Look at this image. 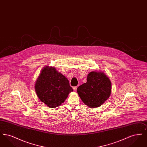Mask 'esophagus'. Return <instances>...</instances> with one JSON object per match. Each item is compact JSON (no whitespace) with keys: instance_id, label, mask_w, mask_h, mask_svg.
I'll list each match as a JSON object with an SVG mask.
<instances>
[{"instance_id":"1","label":"esophagus","mask_w":147,"mask_h":147,"mask_svg":"<svg viewBox=\"0 0 147 147\" xmlns=\"http://www.w3.org/2000/svg\"><path fill=\"white\" fill-rule=\"evenodd\" d=\"M73 90H74V91H77V86H74V87H73Z\"/></svg>"}]
</instances>
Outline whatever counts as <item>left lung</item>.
<instances>
[{"mask_svg":"<svg viewBox=\"0 0 147 147\" xmlns=\"http://www.w3.org/2000/svg\"><path fill=\"white\" fill-rule=\"evenodd\" d=\"M111 88V82L103 71H92L88 75L86 83L79 86L77 91L84 104L96 108L110 98Z\"/></svg>","mask_w":147,"mask_h":147,"instance_id":"8db88e82","label":"left lung"}]
</instances>
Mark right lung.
<instances>
[{"mask_svg":"<svg viewBox=\"0 0 147 147\" xmlns=\"http://www.w3.org/2000/svg\"><path fill=\"white\" fill-rule=\"evenodd\" d=\"M35 90L40 101L50 108L61 105L73 90L67 78L49 66L41 70L35 82Z\"/></svg>","mask_w":147,"mask_h":147,"instance_id":"1","label":"right lung"}]
</instances>
